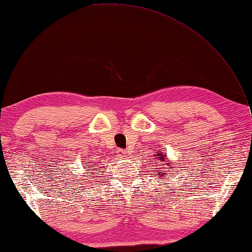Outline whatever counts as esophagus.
Here are the masks:
<instances>
[{"label":"esophagus","instance_id":"obj_1","mask_svg":"<svg viewBox=\"0 0 252 252\" xmlns=\"http://www.w3.org/2000/svg\"><path fill=\"white\" fill-rule=\"evenodd\" d=\"M117 155L119 156V157H125L126 156V152L125 151H124V149H118V151H117Z\"/></svg>","mask_w":252,"mask_h":252}]
</instances>
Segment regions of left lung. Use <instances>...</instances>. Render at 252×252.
<instances>
[{
  "label": "left lung",
  "mask_w": 252,
  "mask_h": 252,
  "mask_svg": "<svg viewBox=\"0 0 252 252\" xmlns=\"http://www.w3.org/2000/svg\"><path fill=\"white\" fill-rule=\"evenodd\" d=\"M158 156H160V159H162V160H164V159H166V158H162V157H161V155H160V154H159V155H158ZM159 171H160V173H161V174H165V173H162V171H161V170H159ZM155 175H158V173H156ZM158 176H159V175H158ZM164 176H166V175H164Z\"/></svg>",
  "instance_id": "1"
}]
</instances>
